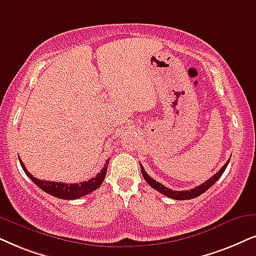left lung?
<instances>
[{"label": "left lung", "instance_id": "obj_1", "mask_svg": "<svg viewBox=\"0 0 256 256\" xmlns=\"http://www.w3.org/2000/svg\"><path fill=\"white\" fill-rule=\"evenodd\" d=\"M229 160H228L227 163H226L224 166L221 168V170H218V172L214 174V176L210 177V178L208 180H206L204 183H202L198 186L194 188V189H192V190H183V192H176V190H171V189H169V188L164 186L163 184H160V182H157V180H154V178H151V177L148 176L146 172H145L144 168H143V166H142V164H140V169H142V174H143L144 180H146L148 186L154 188V189H156L157 192H160V194H163V195L168 196V197H169V198L183 200L195 198V197L202 195L203 192H206V190H208L210 186H212V184H215L216 182H218V180L222 176V174L224 172V170H226V168H227V166H228Z\"/></svg>", "mask_w": 256, "mask_h": 256}]
</instances>
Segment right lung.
I'll return each instance as SVG.
<instances>
[{"mask_svg": "<svg viewBox=\"0 0 256 256\" xmlns=\"http://www.w3.org/2000/svg\"><path fill=\"white\" fill-rule=\"evenodd\" d=\"M18 160H20V164L26 174H27L29 178L33 180V182L36 184L41 190H44V192L50 194L52 196H56L58 198H61V200L80 198V197L92 192L93 190L98 189V188L102 184V182H104L106 172H108V160L106 162L105 166L102 169V171H100L96 177H93V178L87 180V182L85 180V182L68 184V183L48 182V180H38L36 177H33V174H30V172L26 169L24 162H22L20 158H18Z\"/></svg>", "mask_w": 256, "mask_h": 256, "instance_id": "1", "label": "right lung"}]
</instances>
